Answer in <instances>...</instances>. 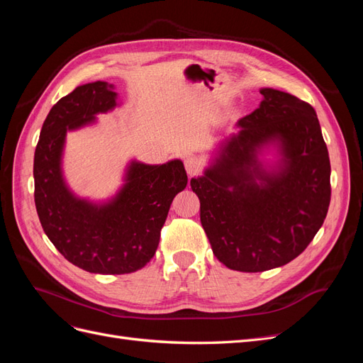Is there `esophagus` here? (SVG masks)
<instances>
[{"label":"esophagus","instance_id":"1","mask_svg":"<svg viewBox=\"0 0 363 363\" xmlns=\"http://www.w3.org/2000/svg\"><path fill=\"white\" fill-rule=\"evenodd\" d=\"M184 168L186 172L189 175H194L200 171V160L195 159V157H186L184 159Z\"/></svg>","mask_w":363,"mask_h":363}]
</instances>
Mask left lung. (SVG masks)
<instances>
[{
    "label": "left lung",
    "mask_w": 363,
    "mask_h": 363,
    "mask_svg": "<svg viewBox=\"0 0 363 363\" xmlns=\"http://www.w3.org/2000/svg\"><path fill=\"white\" fill-rule=\"evenodd\" d=\"M240 118L238 131L191 180L216 259L230 269L260 272L300 256L330 204V159L315 108L272 87ZM269 149L278 159H262Z\"/></svg>",
    "instance_id": "1"
}]
</instances>
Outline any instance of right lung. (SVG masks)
I'll return each instance as SVG.
<instances>
[{
	"mask_svg": "<svg viewBox=\"0 0 363 363\" xmlns=\"http://www.w3.org/2000/svg\"><path fill=\"white\" fill-rule=\"evenodd\" d=\"M115 86L86 83L52 106L35 151V203L43 232L60 255L87 272L128 274L155 256L160 230L174 196L188 184L183 162L162 164L131 160L124 184L106 201L75 195L63 177V150L68 131L96 123L113 111Z\"/></svg>",
	"mask_w": 363,
	"mask_h": 363,
	"instance_id": "obj_1",
	"label": "right lung"
}]
</instances>
